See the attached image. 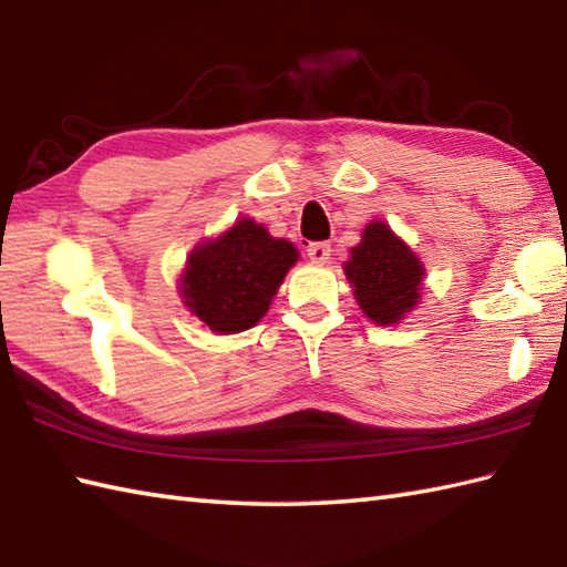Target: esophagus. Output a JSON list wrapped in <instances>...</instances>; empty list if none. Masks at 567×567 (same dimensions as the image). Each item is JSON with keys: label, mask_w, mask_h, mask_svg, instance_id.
I'll return each instance as SVG.
<instances>
[{"label": "esophagus", "mask_w": 567, "mask_h": 567, "mask_svg": "<svg viewBox=\"0 0 567 567\" xmlns=\"http://www.w3.org/2000/svg\"><path fill=\"white\" fill-rule=\"evenodd\" d=\"M330 245L327 243H312V245H308V257H310V261H316V264H327L330 261Z\"/></svg>", "instance_id": "1"}]
</instances>
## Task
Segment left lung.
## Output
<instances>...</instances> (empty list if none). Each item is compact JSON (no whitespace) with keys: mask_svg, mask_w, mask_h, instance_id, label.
<instances>
[{"mask_svg":"<svg viewBox=\"0 0 567 567\" xmlns=\"http://www.w3.org/2000/svg\"><path fill=\"white\" fill-rule=\"evenodd\" d=\"M344 274L361 310L379 324L400 322L420 300L422 264L381 220L367 225Z\"/></svg>","mask_w":567,"mask_h":567,"instance_id":"left-lung-1","label":"left lung"}]
</instances>
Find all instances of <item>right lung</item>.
Masks as SVG:
<instances>
[{
  "instance_id": "obj_1",
  "label": "right lung",
  "mask_w": 567,
  "mask_h": 567,
  "mask_svg": "<svg viewBox=\"0 0 567 567\" xmlns=\"http://www.w3.org/2000/svg\"><path fill=\"white\" fill-rule=\"evenodd\" d=\"M296 259L291 243L274 240L261 225L245 218L192 251L182 293L188 310L213 332H243L267 316Z\"/></svg>"
}]
</instances>
